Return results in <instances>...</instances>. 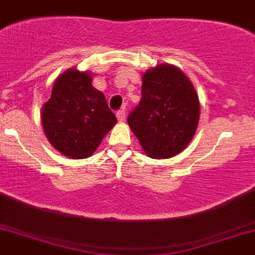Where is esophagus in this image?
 Masks as SVG:
<instances>
[{"label":"esophagus","mask_w":255,"mask_h":255,"mask_svg":"<svg viewBox=\"0 0 255 255\" xmlns=\"http://www.w3.org/2000/svg\"><path fill=\"white\" fill-rule=\"evenodd\" d=\"M117 117H118V121H119V122L126 121V110H124V109L119 110V111L117 113Z\"/></svg>","instance_id":"obj_1"}]
</instances>
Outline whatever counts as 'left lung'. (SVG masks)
I'll list each match as a JSON object with an SVG mask.
<instances>
[{
	"mask_svg": "<svg viewBox=\"0 0 255 255\" xmlns=\"http://www.w3.org/2000/svg\"><path fill=\"white\" fill-rule=\"evenodd\" d=\"M195 89L178 68L162 64L142 76L141 99L128 124L153 158H170L187 146L199 123Z\"/></svg>",
	"mask_w": 255,
	"mask_h": 255,
	"instance_id": "1",
	"label": "left lung"
}]
</instances>
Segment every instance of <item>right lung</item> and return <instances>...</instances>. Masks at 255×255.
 <instances>
[{
    "mask_svg": "<svg viewBox=\"0 0 255 255\" xmlns=\"http://www.w3.org/2000/svg\"><path fill=\"white\" fill-rule=\"evenodd\" d=\"M41 123L53 148L81 160L94 153L117 117L105 95L93 88L90 74L70 69L56 80Z\"/></svg>",
    "mask_w": 255,
    "mask_h": 255,
    "instance_id": "1",
    "label": "right lung"
}]
</instances>
